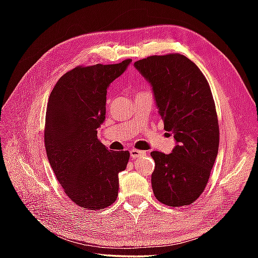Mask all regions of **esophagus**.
Returning a JSON list of instances; mask_svg holds the SVG:
<instances>
[{
    "mask_svg": "<svg viewBox=\"0 0 258 258\" xmlns=\"http://www.w3.org/2000/svg\"><path fill=\"white\" fill-rule=\"evenodd\" d=\"M130 154H131V157H132V158H138V157H140V156H142V155H144L145 152H144V151H140V150L133 149V150L130 151Z\"/></svg>",
    "mask_w": 258,
    "mask_h": 258,
    "instance_id": "esophagus-1",
    "label": "esophagus"
}]
</instances>
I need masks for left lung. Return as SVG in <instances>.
Segmentation results:
<instances>
[{
    "label": "left lung",
    "instance_id": "1",
    "mask_svg": "<svg viewBox=\"0 0 258 258\" xmlns=\"http://www.w3.org/2000/svg\"><path fill=\"white\" fill-rule=\"evenodd\" d=\"M149 81L164 120L176 141L171 154L152 152V187L167 206L189 205L205 189L220 145L215 103L206 78L178 53L153 55L134 63Z\"/></svg>",
    "mask_w": 258,
    "mask_h": 258
}]
</instances>
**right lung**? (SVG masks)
<instances>
[{
	"mask_svg": "<svg viewBox=\"0 0 258 258\" xmlns=\"http://www.w3.org/2000/svg\"><path fill=\"white\" fill-rule=\"evenodd\" d=\"M132 59L118 64L78 67L65 73L48 97L44 143L54 174L80 207L103 210L116 201L118 173L128 151H108L97 139L105 119L106 93Z\"/></svg>",
	"mask_w": 258,
	"mask_h": 258,
	"instance_id": "add662e5",
	"label": "right lung"
}]
</instances>
